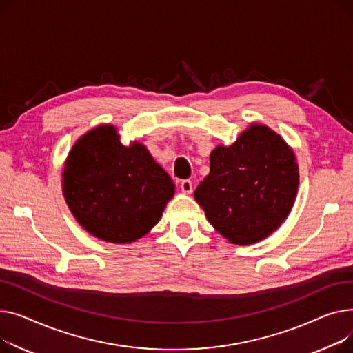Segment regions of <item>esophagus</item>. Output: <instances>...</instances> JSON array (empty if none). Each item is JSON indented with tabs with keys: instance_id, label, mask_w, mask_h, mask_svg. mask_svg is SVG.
Listing matches in <instances>:
<instances>
[{
	"instance_id": "obj_1",
	"label": "esophagus",
	"mask_w": 353,
	"mask_h": 353,
	"mask_svg": "<svg viewBox=\"0 0 353 353\" xmlns=\"http://www.w3.org/2000/svg\"><path fill=\"white\" fill-rule=\"evenodd\" d=\"M181 191H182V194H191L192 192V181L183 179L181 182Z\"/></svg>"
}]
</instances>
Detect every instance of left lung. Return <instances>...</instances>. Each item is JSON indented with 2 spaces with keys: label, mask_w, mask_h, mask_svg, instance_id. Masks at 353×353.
Returning a JSON list of instances; mask_svg holds the SVG:
<instances>
[{
  "label": "left lung",
  "mask_w": 353,
  "mask_h": 353,
  "mask_svg": "<svg viewBox=\"0 0 353 353\" xmlns=\"http://www.w3.org/2000/svg\"><path fill=\"white\" fill-rule=\"evenodd\" d=\"M210 174L194 192L206 219L231 243L252 245L283 223L299 185L294 150L262 123H251L232 145H218Z\"/></svg>",
  "instance_id": "1"
}]
</instances>
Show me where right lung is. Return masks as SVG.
Segmentation results:
<instances>
[{
    "label": "right lung",
    "instance_id": "add662e5",
    "mask_svg": "<svg viewBox=\"0 0 353 353\" xmlns=\"http://www.w3.org/2000/svg\"><path fill=\"white\" fill-rule=\"evenodd\" d=\"M62 194L87 232L131 243L159 222L175 185L143 143L127 147L117 128L103 123L74 143L62 170Z\"/></svg>",
    "mask_w": 353,
    "mask_h": 353
}]
</instances>
